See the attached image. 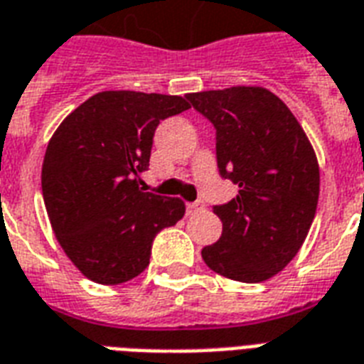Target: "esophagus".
<instances>
[{
  "instance_id": "1",
  "label": "esophagus",
  "mask_w": 364,
  "mask_h": 364,
  "mask_svg": "<svg viewBox=\"0 0 364 364\" xmlns=\"http://www.w3.org/2000/svg\"><path fill=\"white\" fill-rule=\"evenodd\" d=\"M204 206H206V204H204L203 200H196V203H189V204H187V214H189V216H193V214H196V212H200V210H204Z\"/></svg>"
}]
</instances>
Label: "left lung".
<instances>
[{"mask_svg":"<svg viewBox=\"0 0 364 364\" xmlns=\"http://www.w3.org/2000/svg\"><path fill=\"white\" fill-rule=\"evenodd\" d=\"M216 127L220 175L239 187L214 206L222 237L203 260L220 276L258 284L276 276L305 243L320 193L318 160L297 117L262 86L187 94Z\"/></svg>","mask_w":364,"mask_h":364,"instance_id":"left-lung-1","label":"left lung"}]
</instances>
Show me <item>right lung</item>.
<instances>
[{
	"label": "right lung",
	"mask_w": 364,
	"mask_h": 364,
	"mask_svg": "<svg viewBox=\"0 0 364 364\" xmlns=\"http://www.w3.org/2000/svg\"><path fill=\"white\" fill-rule=\"evenodd\" d=\"M183 96L106 90L61 121L42 164V195L61 249L86 278L117 285L150 264L158 231L185 214L177 196L144 193L161 119L189 109Z\"/></svg>",
	"instance_id": "obj_1"
}]
</instances>
